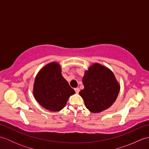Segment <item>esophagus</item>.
I'll use <instances>...</instances> for the list:
<instances>
[{
  "mask_svg": "<svg viewBox=\"0 0 149 149\" xmlns=\"http://www.w3.org/2000/svg\"><path fill=\"white\" fill-rule=\"evenodd\" d=\"M75 92H76V93H79V91H80V89L79 88H75Z\"/></svg>",
  "mask_w": 149,
  "mask_h": 149,
  "instance_id": "34e87169",
  "label": "esophagus"
}]
</instances>
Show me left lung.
<instances>
[{
  "label": "left lung",
  "instance_id": "8db88e82",
  "mask_svg": "<svg viewBox=\"0 0 149 149\" xmlns=\"http://www.w3.org/2000/svg\"><path fill=\"white\" fill-rule=\"evenodd\" d=\"M84 89L79 95L90 111L102 112L113 105L120 91V84L113 72L99 63L90 66L83 77Z\"/></svg>",
  "mask_w": 149,
  "mask_h": 149
}]
</instances>
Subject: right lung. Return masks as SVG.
<instances>
[{"label": "right lung", "mask_w": 149, "mask_h": 149, "mask_svg": "<svg viewBox=\"0 0 149 149\" xmlns=\"http://www.w3.org/2000/svg\"><path fill=\"white\" fill-rule=\"evenodd\" d=\"M75 93L61 75L58 63L46 65L38 73L34 80L33 95L41 106L50 111L64 108L69 97Z\"/></svg>", "instance_id": "add662e5"}]
</instances>
